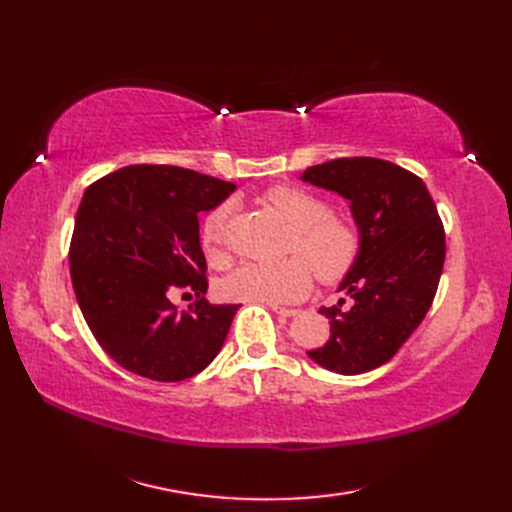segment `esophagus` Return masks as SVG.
<instances>
[{"instance_id":"esophagus-1","label":"esophagus","mask_w":512,"mask_h":512,"mask_svg":"<svg viewBox=\"0 0 512 512\" xmlns=\"http://www.w3.org/2000/svg\"><path fill=\"white\" fill-rule=\"evenodd\" d=\"M271 309H273L275 314H280L284 318H290V316H297L299 314V309H290V307H277V305H273Z\"/></svg>"}]
</instances>
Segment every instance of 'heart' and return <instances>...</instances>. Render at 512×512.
Wrapping results in <instances>:
<instances>
[{
  "label": "heart",
  "instance_id": "1",
  "mask_svg": "<svg viewBox=\"0 0 512 512\" xmlns=\"http://www.w3.org/2000/svg\"><path fill=\"white\" fill-rule=\"evenodd\" d=\"M262 203L288 228L286 254L277 265H243L224 280L226 297L245 303L282 305L307 297L314 286V271L322 282L333 284L354 267L361 252V230L352 215L329 209L327 198L299 188L277 185ZM228 207H215L203 222V245L213 262H224V228Z\"/></svg>",
  "mask_w": 512,
  "mask_h": 512
}]
</instances>
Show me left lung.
<instances>
[{
    "label": "left lung",
    "mask_w": 512,
    "mask_h": 512,
    "mask_svg": "<svg viewBox=\"0 0 512 512\" xmlns=\"http://www.w3.org/2000/svg\"><path fill=\"white\" fill-rule=\"evenodd\" d=\"M301 181L350 200L361 252L337 290L344 307H320L331 337L307 356L342 376L371 371L406 344L436 297L444 267V226L421 177L378 158L309 166Z\"/></svg>",
    "instance_id": "left-lung-1"
}]
</instances>
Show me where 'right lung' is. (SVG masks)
Segmentation results:
<instances>
[{
  "instance_id": "obj_1",
  "label": "right lung",
  "mask_w": 512,
  "mask_h": 512,
  "mask_svg": "<svg viewBox=\"0 0 512 512\" xmlns=\"http://www.w3.org/2000/svg\"><path fill=\"white\" fill-rule=\"evenodd\" d=\"M237 185L196 170L136 164L91 183L76 211L70 275L87 327L123 369L158 382L203 371L239 305H213L198 213ZM194 291L188 313L169 297Z\"/></svg>"
}]
</instances>
